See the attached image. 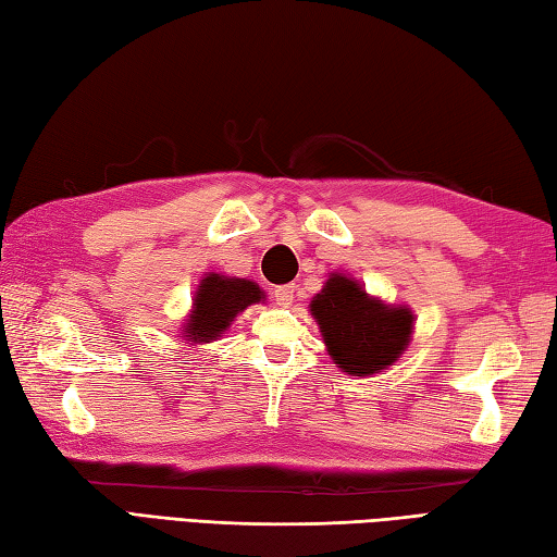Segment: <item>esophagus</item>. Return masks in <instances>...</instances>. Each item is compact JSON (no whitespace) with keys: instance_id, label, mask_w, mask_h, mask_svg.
<instances>
[{"instance_id":"34e87169","label":"esophagus","mask_w":557,"mask_h":557,"mask_svg":"<svg viewBox=\"0 0 557 557\" xmlns=\"http://www.w3.org/2000/svg\"><path fill=\"white\" fill-rule=\"evenodd\" d=\"M293 296H296V286H278L274 290V300L278 302L281 308H288L293 302Z\"/></svg>"}]
</instances>
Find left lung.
<instances>
[{
	"mask_svg": "<svg viewBox=\"0 0 557 557\" xmlns=\"http://www.w3.org/2000/svg\"><path fill=\"white\" fill-rule=\"evenodd\" d=\"M332 361L349 375H373L400 361L414 332L412 308L366 293L349 274L332 271L310 300Z\"/></svg>",
	"mask_w": 557,
	"mask_h": 557,
	"instance_id": "left-lung-1",
	"label": "left lung"
}]
</instances>
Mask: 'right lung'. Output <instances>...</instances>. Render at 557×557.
<instances>
[{"mask_svg": "<svg viewBox=\"0 0 557 557\" xmlns=\"http://www.w3.org/2000/svg\"><path fill=\"white\" fill-rule=\"evenodd\" d=\"M264 300V290L255 281L208 271L194 290L191 310L180 327L182 337L191 346L211 344L223 337L239 312Z\"/></svg>", "mask_w": 557, "mask_h": 557, "instance_id": "1", "label": "right lung"}]
</instances>
